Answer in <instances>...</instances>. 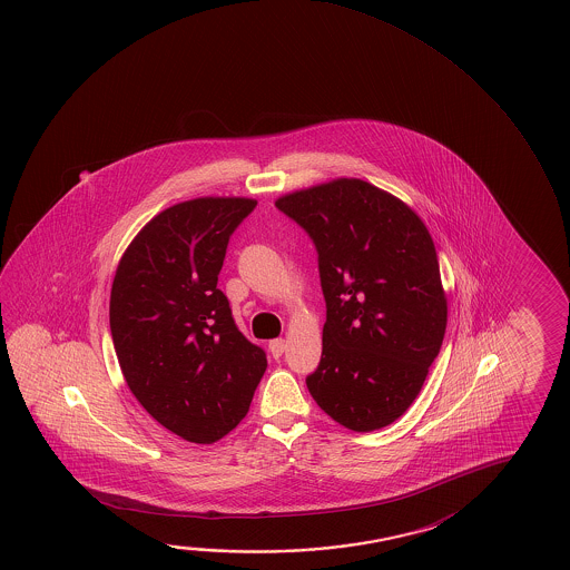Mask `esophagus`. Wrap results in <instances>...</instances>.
Returning a JSON list of instances; mask_svg holds the SVG:
<instances>
[{
	"mask_svg": "<svg viewBox=\"0 0 570 570\" xmlns=\"http://www.w3.org/2000/svg\"><path fill=\"white\" fill-rule=\"evenodd\" d=\"M268 347H271V352L274 357H281V355L286 352V340H282V337L281 340H272Z\"/></svg>",
	"mask_w": 570,
	"mask_h": 570,
	"instance_id": "1",
	"label": "esophagus"
}]
</instances>
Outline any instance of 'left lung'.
Wrapping results in <instances>:
<instances>
[{
  "label": "left lung",
  "mask_w": 570,
  "mask_h": 570,
  "mask_svg": "<svg viewBox=\"0 0 570 570\" xmlns=\"http://www.w3.org/2000/svg\"><path fill=\"white\" fill-rule=\"evenodd\" d=\"M317 248L326 298L314 402L347 430H382L420 395L448 327L438 253L402 198L340 177L276 198Z\"/></svg>",
  "instance_id": "obj_1"
}]
</instances>
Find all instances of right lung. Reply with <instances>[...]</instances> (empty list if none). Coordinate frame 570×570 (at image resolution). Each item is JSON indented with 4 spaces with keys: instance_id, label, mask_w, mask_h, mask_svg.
Segmentation results:
<instances>
[{
    "instance_id": "obj_1",
    "label": "right lung",
    "mask_w": 570,
    "mask_h": 570,
    "mask_svg": "<svg viewBox=\"0 0 570 570\" xmlns=\"http://www.w3.org/2000/svg\"><path fill=\"white\" fill-rule=\"evenodd\" d=\"M246 196H198L140 228L117 264L109 302L112 345L137 402L165 430L210 445L244 420L266 354L234 326L216 288Z\"/></svg>"
}]
</instances>
